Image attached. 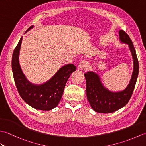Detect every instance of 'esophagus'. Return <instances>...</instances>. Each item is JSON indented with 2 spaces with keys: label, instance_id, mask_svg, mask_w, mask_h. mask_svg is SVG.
Segmentation results:
<instances>
[{
  "label": "esophagus",
  "instance_id": "1",
  "mask_svg": "<svg viewBox=\"0 0 146 146\" xmlns=\"http://www.w3.org/2000/svg\"><path fill=\"white\" fill-rule=\"evenodd\" d=\"M88 67V63L87 61H82L80 62V63L78 64V68L82 70H85Z\"/></svg>",
  "mask_w": 146,
  "mask_h": 146
}]
</instances>
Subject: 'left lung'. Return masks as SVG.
<instances>
[{
	"label": "left lung",
	"mask_w": 146,
	"mask_h": 146,
	"mask_svg": "<svg viewBox=\"0 0 146 146\" xmlns=\"http://www.w3.org/2000/svg\"><path fill=\"white\" fill-rule=\"evenodd\" d=\"M120 42L127 44L133 59V71L128 85L123 90L112 92L102 84L101 79L94 71L85 73L86 83V97L90 106L96 112L109 113L124 107L128 103L134 91L139 73V63L132 41L125 31L119 30Z\"/></svg>",
	"instance_id": "8db88e82"
}]
</instances>
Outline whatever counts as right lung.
<instances>
[{"label":"right lung","instance_id":"right-lung-1","mask_svg":"<svg viewBox=\"0 0 146 146\" xmlns=\"http://www.w3.org/2000/svg\"><path fill=\"white\" fill-rule=\"evenodd\" d=\"M33 27L34 26H31L27 31ZM22 41L23 37L14 49L12 58V73L19 94L26 104L35 109H53L60 102L68 80L76 67L73 64H65L48 81L39 85L34 84L27 79L19 64V56Z\"/></svg>","mask_w":146,"mask_h":146}]
</instances>
